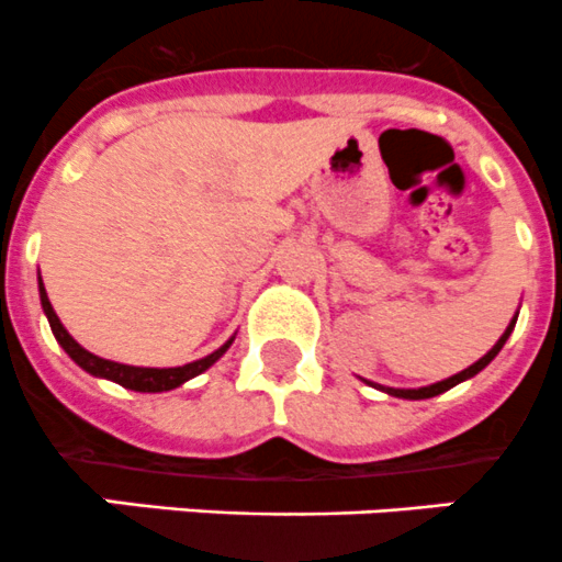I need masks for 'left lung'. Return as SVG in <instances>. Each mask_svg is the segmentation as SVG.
<instances>
[{
	"mask_svg": "<svg viewBox=\"0 0 562 562\" xmlns=\"http://www.w3.org/2000/svg\"><path fill=\"white\" fill-rule=\"evenodd\" d=\"M516 316H519V314H516ZM516 316H514V319H510V325L505 327V333H503V336H499V341L494 344V347L488 349V352L483 355L481 360H475V363H472L470 369L459 371V374L448 376V380H442V382H435V385H429V387H418V391H404V387H382V385H374V387H380V391L391 393V396H398V398H431V396H440V393L451 391L453 385H459V382H464V380H470V376H475L477 371H483V369H486L488 363H492L494 358H497V352H499V349H503V344L508 341L510 330H514V325H516ZM369 385H371V382H369Z\"/></svg>",
	"mask_w": 562,
	"mask_h": 562,
	"instance_id": "8db88e82",
	"label": "left lung"
}]
</instances>
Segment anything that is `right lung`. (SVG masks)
Listing matches in <instances>:
<instances>
[{
  "label": "right lung",
  "instance_id": "1",
  "mask_svg": "<svg viewBox=\"0 0 562 562\" xmlns=\"http://www.w3.org/2000/svg\"><path fill=\"white\" fill-rule=\"evenodd\" d=\"M37 286H41L43 311H46L48 325H52V333H54V338L59 341V347H63L65 352H68L70 358H74L76 363L87 371V374L103 376V380L116 382V385L127 387V391H138V393L175 391V387H180L182 382L193 380V376H199L202 371H207L210 366H213L215 360H218L221 355L232 347V341H235V336H232L224 347H218L215 352H210L207 358L193 360V363H186V366H175V369H144V366L114 363V360H105V358H98V355L87 352V349L81 347V344L76 341V338L63 327V322H59L57 311L52 308V300H48L46 286H43L41 279H37Z\"/></svg>",
  "mask_w": 562,
  "mask_h": 562
}]
</instances>
